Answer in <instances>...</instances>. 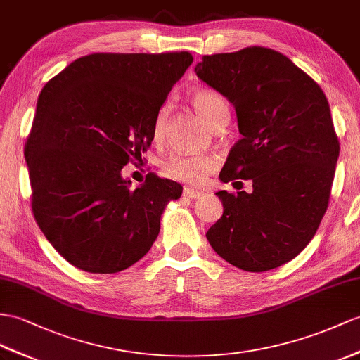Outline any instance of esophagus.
<instances>
[{"label": "esophagus", "mask_w": 360, "mask_h": 360, "mask_svg": "<svg viewBox=\"0 0 360 360\" xmlns=\"http://www.w3.org/2000/svg\"><path fill=\"white\" fill-rule=\"evenodd\" d=\"M203 195H205V192H201V191H195V189H191V188L183 189V197L197 200V198H201Z\"/></svg>", "instance_id": "1"}]
</instances>
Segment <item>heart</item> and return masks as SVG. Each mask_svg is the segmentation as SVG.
I'll return each mask as SVG.
<instances>
[{"label":"heart","mask_w":360,"mask_h":360,"mask_svg":"<svg viewBox=\"0 0 360 360\" xmlns=\"http://www.w3.org/2000/svg\"><path fill=\"white\" fill-rule=\"evenodd\" d=\"M191 103L200 114L207 127L212 129L226 125L229 119V108L220 94L209 89H198L192 91ZM166 124V108H162L154 122V139H162ZM218 166V159L212 154H197L175 151L169 154L162 163V171L168 179L177 180L186 185H201L210 172Z\"/></svg>","instance_id":"heart-1"}]
</instances>
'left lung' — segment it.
I'll return each mask as SVG.
<instances>
[{"label":"left lung","mask_w":360,"mask_h":360,"mask_svg":"<svg viewBox=\"0 0 360 360\" xmlns=\"http://www.w3.org/2000/svg\"><path fill=\"white\" fill-rule=\"evenodd\" d=\"M195 73L229 99L243 136L221 181L250 180L253 188L217 192L223 215L206 238L241 270L276 269L305 249L328 207L339 157L328 101L309 75L266 47L206 55Z\"/></svg>","instance_id":"8db88e82"}]
</instances>
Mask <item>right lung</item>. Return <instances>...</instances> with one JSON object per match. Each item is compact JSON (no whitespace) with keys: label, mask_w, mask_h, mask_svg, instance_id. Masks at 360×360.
Wrapping results in <instances>:
<instances>
[{"label":"right lung","mask_w":360,"mask_h":360,"mask_svg":"<svg viewBox=\"0 0 360 360\" xmlns=\"http://www.w3.org/2000/svg\"><path fill=\"white\" fill-rule=\"evenodd\" d=\"M189 51L93 53L44 85L24 146L32 210L49 243L75 267L116 274L151 249L177 181L146 175L136 189L122 168L142 160L154 122Z\"/></svg>","instance_id":"obj_1"}]
</instances>
